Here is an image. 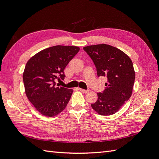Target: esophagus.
<instances>
[{
	"label": "esophagus",
	"mask_w": 159,
	"mask_h": 159,
	"mask_svg": "<svg viewBox=\"0 0 159 159\" xmlns=\"http://www.w3.org/2000/svg\"><path fill=\"white\" fill-rule=\"evenodd\" d=\"M79 89L81 91V92H83V93H88L89 91V90H88V89H81V88H79Z\"/></svg>",
	"instance_id": "1"
}]
</instances>
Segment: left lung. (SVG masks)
I'll list each match as a JSON object with an SVG mask.
<instances>
[{"label":"left lung","mask_w":159,"mask_h":159,"mask_svg":"<svg viewBox=\"0 0 159 159\" xmlns=\"http://www.w3.org/2000/svg\"><path fill=\"white\" fill-rule=\"evenodd\" d=\"M92 60L98 76L107 77L108 83L102 93H98L97 102L91 107L99 115L117 113L131 98L135 78L133 64L130 57L117 48L98 44L84 48Z\"/></svg>","instance_id":"obj_1"}]
</instances>
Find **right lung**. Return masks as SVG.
<instances>
[{
	"label": "right lung",
	"instance_id": "add662e5",
	"mask_svg": "<svg viewBox=\"0 0 159 159\" xmlns=\"http://www.w3.org/2000/svg\"><path fill=\"white\" fill-rule=\"evenodd\" d=\"M79 50L77 46H54L40 51L28 61L23 74L26 95L44 116H56L68 103L73 89L56 85L55 81L64 80V69Z\"/></svg>",
	"mask_w": 159,
	"mask_h": 159
}]
</instances>
